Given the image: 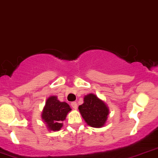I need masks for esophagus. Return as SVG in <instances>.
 Here are the masks:
<instances>
[{
    "instance_id": "1",
    "label": "esophagus",
    "mask_w": 158,
    "mask_h": 158,
    "mask_svg": "<svg viewBox=\"0 0 158 158\" xmlns=\"http://www.w3.org/2000/svg\"><path fill=\"white\" fill-rule=\"evenodd\" d=\"M71 106L73 108V109H77V106H78L77 103H76V102H71Z\"/></svg>"
}]
</instances>
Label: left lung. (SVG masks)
<instances>
[{"label": "left lung", "mask_w": 158, "mask_h": 158, "mask_svg": "<svg viewBox=\"0 0 158 158\" xmlns=\"http://www.w3.org/2000/svg\"><path fill=\"white\" fill-rule=\"evenodd\" d=\"M79 109L85 122L94 128L103 126L109 113L106 104L94 94L85 96L84 103Z\"/></svg>", "instance_id": "1"}]
</instances>
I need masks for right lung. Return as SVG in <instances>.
I'll use <instances>...</instances> for the list:
<instances>
[{
	"mask_svg": "<svg viewBox=\"0 0 158 158\" xmlns=\"http://www.w3.org/2000/svg\"><path fill=\"white\" fill-rule=\"evenodd\" d=\"M71 110L67 103L60 102L56 97L51 96L46 102L42 118L50 130L59 131L63 127L62 122L66 119V114Z\"/></svg>",
	"mask_w": 158,
	"mask_h": 158,
	"instance_id": "right-lung-1",
	"label": "right lung"
}]
</instances>
